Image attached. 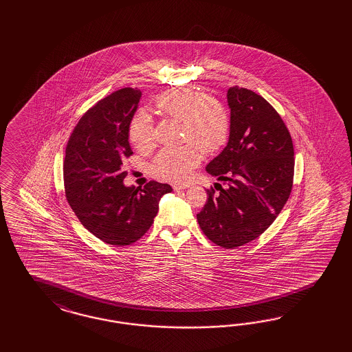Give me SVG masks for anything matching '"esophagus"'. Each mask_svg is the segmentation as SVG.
<instances>
[{
  "instance_id": "obj_1",
  "label": "esophagus",
  "mask_w": 352,
  "mask_h": 352,
  "mask_svg": "<svg viewBox=\"0 0 352 352\" xmlns=\"http://www.w3.org/2000/svg\"><path fill=\"white\" fill-rule=\"evenodd\" d=\"M188 187V184H174L173 186V188L175 190V191H178V190H186Z\"/></svg>"
}]
</instances>
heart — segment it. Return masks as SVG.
<instances>
[{"instance_id": "b5f03b06", "label": "heart", "mask_w": 352, "mask_h": 352, "mask_svg": "<svg viewBox=\"0 0 352 352\" xmlns=\"http://www.w3.org/2000/svg\"><path fill=\"white\" fill-rule=\"evenodd\" d=\"M164 115L183 122V140L192 142L179 148H165L155 157L151 171L155 177L173 183L186 182L201 161L204 153H213L228 138L230 118L213 98L190 89H175L157 99ZM129 138L139 149L155 146V125L147 111L131 118Z\"/></svg>"}]
</instances>
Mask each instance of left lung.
<instances>
[{
    "label": "left lung",
    "instance_id": "1",
    "mask_svg": "<svg viewBox=\"0 0 352 352\" xmlns=\"http://www.w3.org/2000/svg\"><path fill=\"white\" fill-rule=\"evenodd\" d=\"M230 135L206 171L223 182L208 190L197 222L214 244L234 249L276 219L293 187L294 148L289 130L265 98L244 87L227 90Z\"/></svg>",
    "mask_w": 352,
    "mask_h": 352
}]
</instances>
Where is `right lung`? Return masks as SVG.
Masks as SVG:
<instances>
[{
    "label": "right lung",
    "mask_w": 352,
    "mask_h": 352,
    "mask_svg": "<svg viewBox=\"0 0 352 352\" xmlns=\"http://www.w3.org/2000/svg\"><path fill=\"white\" fill-rule=\"evenodd\" d=\"M142 91L124 87L91 107L74 129L64 159L67 200L89 232L109 245H130L153 223L169 184H124L122 161L133 155L129 126Z\"/></svg>",
    "instance_id": "1"
}]
</instances>
